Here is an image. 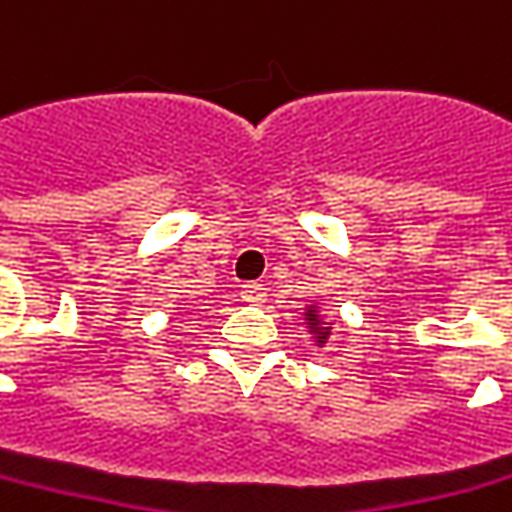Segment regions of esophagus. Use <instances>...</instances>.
Segmentation results:
<instances>
[{
	"label": "esophagus",
	"mask_w": 512,
	"mask_h": 512,
	"mask_svg": "<svg viewBox=\"0 0 512 512\" xmlns=\"http://www.w3.org/2000/svg\"><path fill=\"white\" fill-rule=\"evenodd\" d=\"M241 297L252 305H260V302H266V288L260 283H246L241 288Z\"/></svg>",
	"instance_id": "1"
}]
</instances>
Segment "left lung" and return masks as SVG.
Instances as JSON below:
<instances>
[{"label": "left lung", "instance_id": "8db88e82", "mask_svg": "<svg viewBox=\"0 0 512 512\" xmlns=\"http://www.w3.org/2000/svg\"><path fill=\"white\" fill-rule=\"evenodd\" d=\"M302 319H305V328L311 333V339L319 350H325L330 342V336H333V319L322 314V308H319V302H311V305H305V311H302Z\"/></svg>", "mask_w": 512, "mask_h": 512}]
</instances>
